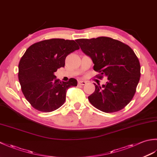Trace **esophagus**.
<instances>
[{
    "label": "esophagus",
    "mask_w": 157,
    "mask_h": 157,
    "mask_svg": "<svg viewBox=\"0 0 157 157\" xmlns=\"http://www.w3.org/2000/svg\"><path fill=\"white\" fill-rule=\"evenodd\" d=\"M78 84L79 85H82V86H84L86 84V82L85 81H79L78 82Z\"/></svg>",
    "instance_id": "34e87169"
}]
</instances>
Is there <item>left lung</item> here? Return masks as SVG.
I'll return each mask as SVG.
<instances>
[{
	"label": "left lung",
	"instance_id": "obj_1",
	"mask_svg": "<svg viewBox=\"0 0 157 157\" xmlns=\"http://www.w3.org/2000/svg\"><path fill=\"white\" fill-rule=\"evenodd\" d=\"M94 63V70L107 77L105 85L95 86L90 102L105 113L123 109L134 97L140 78V64L134 51L121 41L109 37L75 40Z\"/></svg>",
	"mask_w": 157,
	"mask_h": 157
}]
</instances>
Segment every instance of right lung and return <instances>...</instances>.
<instances>
[{
    "label": "right lung",
    "instance_id": "right-lung-1",
    "mask_svg": "<svg viewBox=\"0 0 157 157\" xmlns=\"http://www.w3.org/2000/svg\"><path fill=\"white\" fill-rule=\"evenodd\" d=\"M79 49L74 40L53 38L36 42L26 50L19 63V81L26 100L42 112L55 111L64 104L67 90L77 86L56 79L54 73L65 67L66 56Z\"/></svg>",
    "mask_w": 157,
    "mask_h": 157
}]
</instances>
